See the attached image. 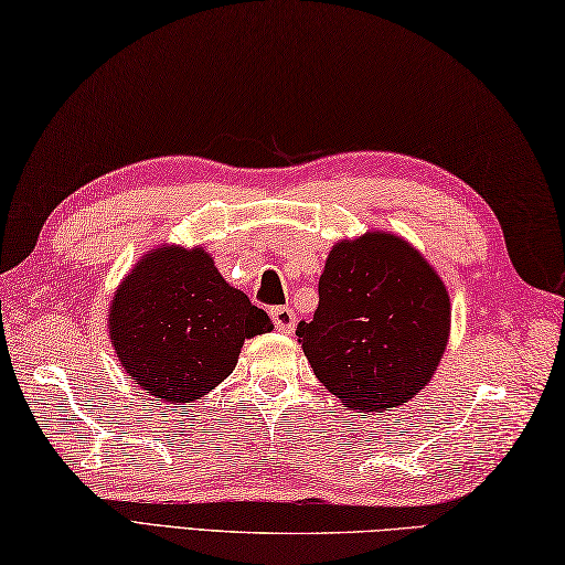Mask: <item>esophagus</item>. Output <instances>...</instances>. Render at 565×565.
<instances>
[{
    "instance_id": "34e87169",
    "label": "esophagus",
    "mask_w": 565,
    "mask_h": 565,
    "mask_svg": "<svg viewBox=\"0 0 565 565\" xmlns=\"http://www.w3.org/2000/svg\"><path fill=\"white\" fill-rule=\"evenodd\" d=\"M270 319H273V324H275V329H278V331L292 333V329H295V312H292L290 307H273L270 309Z\"/></svg>"
}]
</instances>
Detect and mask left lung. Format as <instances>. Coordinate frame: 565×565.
<instances>
[{"instance_id":"obj_1","label":"left lung","mask_w":565,"mask_h":565,"mask_svg":"<svg viewBox=\"0 0 565 565\" xmlns=\"http://www.w3.org/2000/svg\"><path fill=\"white\" fill-rule=\"evenodd\" d=\"M451 305L439 275L405 241L373 232L331 248L312 321H299L315 375L351 409L412 399L439 365Z\"/></svg>"}]
</instances>
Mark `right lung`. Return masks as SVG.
<instances>
[{
  "label": "right lung",
  "instance_id": "1",
  "mask_svg": "<svg viewBox=\"0 0 565 565\" xmlns=\"http://www.w3.org/2000/svg\"><path fill=\"white\" fill-rule=\"evenodd\" d=\"M273 329L270 317L228 285L202 248H158L119 285L109 333L138 387L182 405L236 367L241 347Z\"/></svg>",
  "mask_w": 565,
  "mask_h": 565
}]
</instances>
